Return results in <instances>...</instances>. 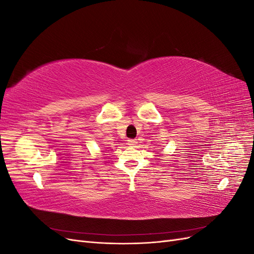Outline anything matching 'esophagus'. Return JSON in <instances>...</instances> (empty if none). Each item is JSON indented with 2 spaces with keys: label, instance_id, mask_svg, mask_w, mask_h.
I'll use <instances>...</instances> for the list:
<instances>
[{
  "label": "esophagus",
  "instance_id": "1",
  "mask_svg": "<svg viewBox=\"0 0 254 254\" xmlns=\"http://www.w3.org/2000/svg\"><path fill=\"white\" fill-rule=\"evenodd\" d=\"M136 140H134V139H129L128 140V145H130V146H134V145H136Z\"/></svg>",
  "mask_w": 254,
  "mask_h": 254
}]
</instances>
